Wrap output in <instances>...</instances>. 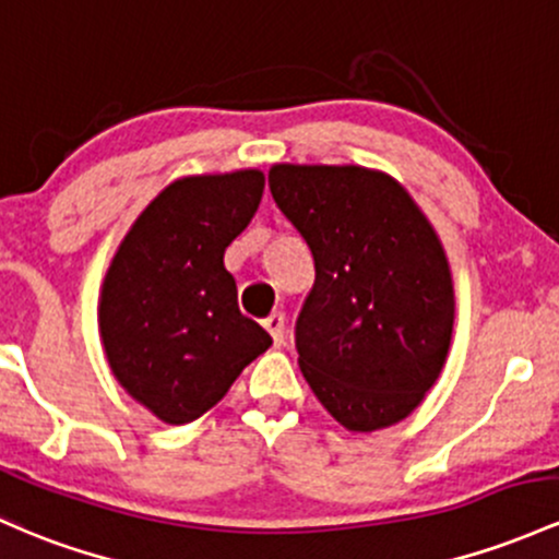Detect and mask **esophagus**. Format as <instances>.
Masks as SVG:
<instances>
[{"mask_svg": "<svg viewBox=\"0 0 559 559\" xmlns=\"http://www.w3.org/2000/svg\"><path fill=\"white\" fill-rule=\"evenodd\" d=\"M262 326L267 329V334H270V336H273L275 345H284V326H286L284 312L273 310V312H270V316L265 318V321H262Z\"/></svg>", "mask_w": 559, "mask_h": 559, "instance_id": "34e87169", "label": "esophagus"}]
</instances>
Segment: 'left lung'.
<instances>
[{
    "label": "left lung",
    "mask_w": 559,
    "mask_h": 559,
    "mask_svg": "<svg viewBox=\"0 0 559 559\" xmlns=\"http://www.w3.org/2000/svg\"><path fill=\"white\" fill-rule=\"evenodd\" d=\"M267 186L316 262L294 326L310 390L353 432L406 419L453 331L451 270L432 225L382 171L275 164Z\"/></svg>",
    "instance_id": "left-lung-1"
}]
</instances>
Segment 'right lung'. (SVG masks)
I'll return each mask as SVG.
<instances>
[{
  "mask_svg": "<svg viewBox=\"0 0 559 559\" xmlns=\"http://www.w3.org/2000/svg\"><path fill=\"white\" fill-rule=\"evenodd\" d=\"M265 190L257 169L182 177L134 219L103 281L108 364L134 401L167 425L210 411L243 366L273 345L238 310L225 249Z\"/></svg>",
  "mask_w": 559,
  "mask_h": 559,
  "instance_id": "right-lung-1",
  "label": "right lung"
}]
</instances>
